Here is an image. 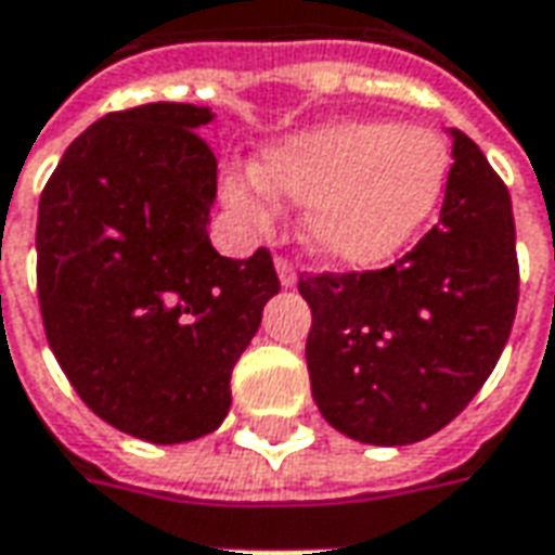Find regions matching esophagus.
I'll list each match as a JSON object with an SVG mask.
<instances>
[{
	"label": "esophagus",
	"mask_w": 555,
	"mask_h": 555,
	"mask_svg": "<svg viewBox=\"0 0 555 555\" xmlns=\"http://www.w3.org/2000/svg\"><path fill=\"white\" fill-rule=\"evenodd\" d=\"M274 271H278V278H281V287H296V268L289 262L287 256H278L274 259Z\"/></svg>",
	"instance_id": "esophagus-1"
}]
</instances>
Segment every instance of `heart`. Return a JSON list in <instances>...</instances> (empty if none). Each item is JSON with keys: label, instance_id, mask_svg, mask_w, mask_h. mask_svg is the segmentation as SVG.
Here are the masks:
<instances>
[{"label": "heart", "instance_id": "b5f03b06", "mask_svg": "<svg viewBox=\"0 0 555 555\" xmlns=\"http://www.w3.org/2000/svg\"><path fill=\"white\" fill-rule=\"evenodd\" d=\"M444 141L423 126L349 119L268 147L256 182L306 203V244L327 262L373 268L395 259L433 219L448 188ZM259 188L228 179L224 197L253 224H266Z\"/></svg>", "mask_w": 555, "mask_h": 555}]
</instances>
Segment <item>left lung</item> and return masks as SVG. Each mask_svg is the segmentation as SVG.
Masks as SVG:
<instances>
[{
  "instance_id": "left-lung-1",
  "label": "left lung",
  "mask_w": 555,
  "mask_h": 555,
  "mask_svg": "<svg viewBox=\"0 0 555 555\" xmlns=\"http://www.w3.org/2000/svg\"><path fill=\"white\" fill-rule=\"evenodd\" d=\"M454 135L441 216L395 266L302 274L321 416L364 444L436 436L491 376L519 302L516 222L479 144Z\"/></svg>"
}]
</instances>
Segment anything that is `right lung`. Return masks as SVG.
I'll return each instance as SVG.
<instances>
[{"label":"right lung","instance_id":"add662e5","mask_svg":"<svg viewBox=\"0 0 555 555\" xmlns=\"http://www.w3.org/2000/svg\"><path fill=\"white\" fill-rule=\"evenodd\" d=\"M209 107L107 114L64 151L39 197L36 289L46 336L104 423L154 444L222 426L231 371L281 289L266 246L209 244Z\"/></svg>","mask_w":555,"mask_h":555}]
</instances>
